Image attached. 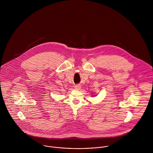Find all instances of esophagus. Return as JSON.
Listing matches in <instances>:
<instances>
[{
	"instance_id": "esophagus-1",
	"label": "esophagus",
	"mask_w": 153,
	"mask_h": 153,
	"mask_svg": "<svg viewBox=\"0 0 153 153\" xmlns=\"http://www.w3.org/2000/svg\"><path fill=\"white\" fill-rule=\"evenodd\" d=\"M74 88H75V89H76V90H79V89H80V88H81V86H80L79 85H76Z\"/></svg>"
}]
</instances>
